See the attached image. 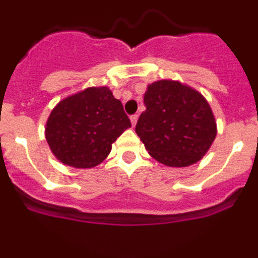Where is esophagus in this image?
<instances>
[{
  "label": "esophagus",
  "instance_id": "34e87169",
  "mask_svg": "<svg viewBox=\"0 0 258 258\" xmlns=\"http://www.w3.org/2000/svg\"><path fill=\"white\" fill-rule=\"evenodd\" d=\"M137 120H138V115H132L131 116V121H132V125H133V126H136Z\"/></svg>",
  "mask_w": 258,
  "mask_h": 258
}]
</instances>
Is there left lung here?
I'll list each match as a JSON object with an SVG mask.
<instances>
[{"label":"left lung","mask_w":258,"mask_h":258,"mask_svg":"<svg viewBox=\"0 0 258 258\" xmlns=\"http://www.w3.org/2000/svg\"><path fill=\"white\" fill-rule=\"evenodd\" d=\"M146 111L136 133L155 160L168 166H188L213 143L217 125L211 106L199 92L179 81L160 80L147 86Z\"/></svg>","instance_id":"left-lung-1"}]
</instances>
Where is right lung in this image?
<instances>
[{"label": "right lung", "mask_w": 258, "mask_h": 258, "mask_svg": "<svg viewBox=\"0 0 258 258\" xmlns=\"http://www.w3.org/2000/svg\"><path fill=\"white\" fill-rule=\"evenodd\" d=\"M131 126L121 102L107 86H99L59 102L47 118L45 137L59 161L93 168L108 156L112 143Z\"/></svg>", "instance_id": "add662e5"}]
</instances>
